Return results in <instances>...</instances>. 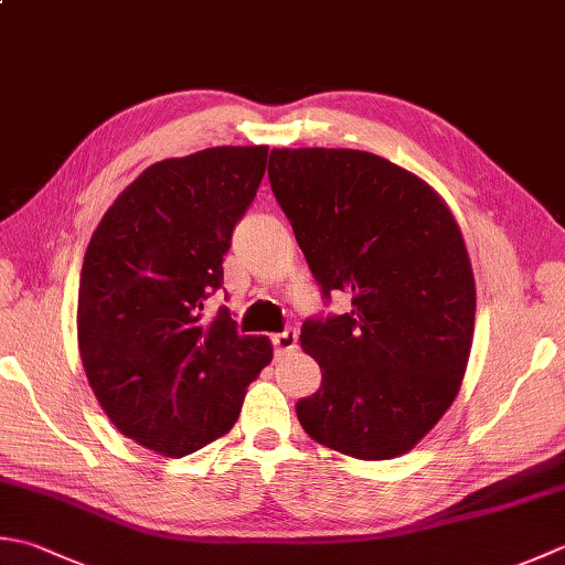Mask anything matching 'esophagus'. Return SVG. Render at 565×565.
Here are the masks:
<instances>
[{
  "label": "esophagus",
  "instance_id": "1",
  "mask_svg": "<svg viewBox=\"0 0 565 565\" xmlns=\"http://www.w3.org/2000/svg\"><path fill=\"white\" fill-rule=\"evenodd\" d=\"M271 345L276 355H286V352H291L298 345V333L296 330H284L279 335H271Z\"/></svg>",
  "mask_w": 565,
  "mask_h": 565
}]
</instances>
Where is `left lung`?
<instances>
[{
  "mask_svg": "<svg viewBox=\"0 0 565 565\" xmlns=\"http://www.w3.org/2000/svg\"><path fill=\"white\" fill-rule=\"evenodd\" d=\"M269 183L320 291L352 296L350 313L301 328L323 380L298 422L352 458L404 456L458 396L472 348L475 276L456 217L370 151L271 149Z\"/></svg>",
  "mask_w": 565,
  "mask_h": 565,
  "instance_id": "left-lung-1",
  "label": "left lung"
}]
</instances>
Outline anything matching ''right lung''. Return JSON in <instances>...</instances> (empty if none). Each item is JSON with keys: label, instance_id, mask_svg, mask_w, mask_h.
Here are the masks:
<instances>
[{"label": "right lung", "instance_id": "right-lung-1", "mask_svg": "<svg viewBox=\"0 0 565 565\" xmlns=\"http://www.w3.org/2000/svg\"><path fill=\"white\" fill-rule=\"evenodd\" d=\"M267 157L269 147H213L153 163L87 245L77 294L87 382L117 430L159 456L225 436L271 362L267 335H239L227 308L203 313Z\"/></svg>", "mask_w": 565, "mask_h": 565}]
</instances>
